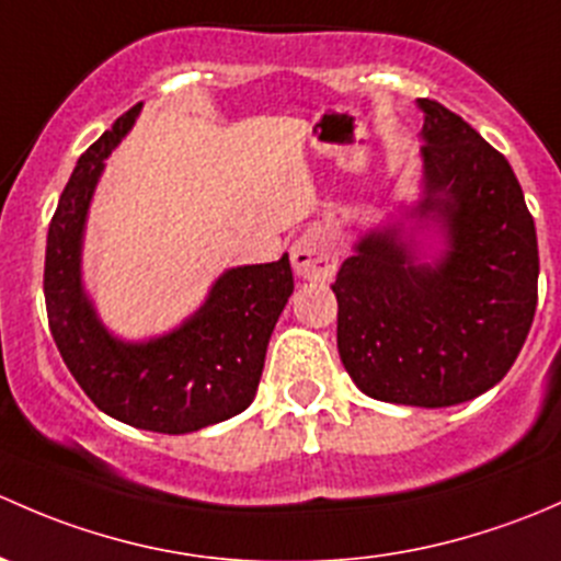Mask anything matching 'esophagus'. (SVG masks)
Instances as JSON below:
<instances>
[{
  "mask_svg": "<svg viewBox=\"0 0 561 561\" xmlns=\"http://www.w3.org/2000/svg\"><path fill=\"white\" fill-rule=\"evenodd\" d=\"M294 273L302 280H329L337 270V251L332 240L319 232L302 234L291 248Z\"/></svg>",
  "mask_w": 561,
  "mask_h": 561,
  "instance_id": "esophagus-1",
  "label": "esophagus"
}]
</instances>
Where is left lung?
<instances>
[{"instance_id":"left-lung-1","label":"left lung","mask_w":561,"mask_h":561,"mask_svg":"<svg viewBox=\"0 0 561 561\" xmlns=\"http://www.w3.org/2000/svg\"><path fill=\"white\" fill-rule=\"evenodd\" d=\"M424 110V196L408 213L437 227L421 262L402 227L373 229L340 267L337 351L367 397L448 408L505 378L538 308V234L511 164L435 100Z\"/></svg>"}]
</instances>
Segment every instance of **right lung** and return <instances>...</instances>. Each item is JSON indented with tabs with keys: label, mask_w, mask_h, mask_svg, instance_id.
Returning a JSON list of instances; mask_svg holds the SVG:
<instances>
[{
	"label": "right lung",
	"mask_w": 561,
	"mask_h": 561,
	"mask_svg": "<svg viewBox=\"0 0 561 561\" xmlns=\"http://www.w3.org/2000/svg\"><path fill=\"white\" fill-rule=\"evenodd\" d=\"M140 105L121 115L78 159L61 192L45 248V308L61 359L102 413L161 435H186L238 415L253 402L270 334L294 291L288 253L232 267L205 305L159 337L126 343L107 332L80 278L85 218L105 159L131 129Z\"/></svg>",
	"instance_id": "right-lung-1"
}]
</instances>
